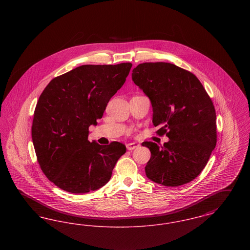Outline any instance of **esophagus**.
Here are the masks:
<instances>
[{
	"label": "esophagus",
	"instance_id": "1",
	"mask_svg": "<svg viewBox=\"0 0 250 250\" xmlns=\"http://www.w3.org/2000/svg\"><path fill=\"white\" fill-rule=\"evenodd\" d=\"M138 147H140V144H139V143H130L126 144V148H127V150H129V151H132V150H134V149H137Z\"/></svg>",
	"mask_w": 250,
	"mask_h": 250
}]
</instances>
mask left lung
<instances>
[{"label": "left lung", "instance_id": "obj_1", "mask_svg": "<svg viewBox=\"0 0 250 250\" xmlns=\"http://www.w3.org/2000/svg\"><path fill=\"white\" fill-rule=\"evenodd\" d=\"M132 81L153 107L158 135L169 139L163 146L144 142L151 151L146 176L156 184L178 187L196 178L216 144L215 110L210 96L191 72L169 62H143Z\"/></svg>", "mask_w": 250, "mask_h": 250}]
</instances>
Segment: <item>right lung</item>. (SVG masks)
I'll return each mask as SVG.
<instances>
[{
	"label": "right lung",
	"instance_id": "obj_1",
	"mask_svg": "<svg viewBox=\"0 0 250 250\" xmlns=\"http://www.w3.org/2000/svg\"><path fill=\"white\" fill-rule=\"evenodd\" d=\"M131 67V62L84 64L54 78L39 96L33 143L42 171L61 189L83 194L102 188L125 153L123 143L99 145L88 135Z\"/></svg>",
	"mask_w": 250,
	"mask_h": 250
}]
</instances>
